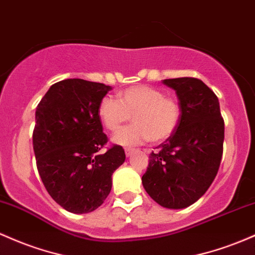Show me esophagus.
Returning <instances> with one entry per match:
<instances>
[{"label": "esophagus", "mask_w": 255, "mask_h": 255, "mask_svg": "<svg viewBox=\"0 0 255 255\" xmlns=\"http://www.w3.org/2000/svg\"><path fill=\"white\" fill-rule=\"evenodd\" d=\"M133 152H134V149H129V147H128V149H126V156H127V157H129Z\"/></svg>", "instance_id": "1"}]
</instances>
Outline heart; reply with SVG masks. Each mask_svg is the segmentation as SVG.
I'll return each mask as SVG.
<instances>
[{
	"label": "heart",
	"instance_id": "1",
	"mask_svg": "<svg viewBox=\"0 0 255 255\" xmlns=\"http://www.w3.org/2000/svg\"><path fill=\"white\" fill-rule=\"evenodd\" d=\"M98 116L110 132L116 133L132 117L134 123L114 136L122 146H135L150 140L162 142L178 129L181 106L156 87L136 85L119 92L117 100L104 97L98 106Z\"/></svg>",
	"mask_w": 255,
	"mask_h": 255
}]
</instances>
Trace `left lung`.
Instances as JSON below:
<instances>
[{
  "label": "left lung",
  "instance_id": "left-lung-1",
  "mask_svg": "<svg viewBox=\"0 0 255 255\" xmlns=\"http://www.w3.org/2000/svg\"><path fill=\"white\" fill-rule=\"evenodd\" d=\"M177 93L181 120L170 138L149 156L141 181L145 191L164 208L191 206L213 183L220 167L224 120L218 97L201 80H163Z\"/></svg>",
  "mask_w": 255,
  "mask_h": 255
}]
</instances>
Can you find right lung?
<instances>
[{
	"label": "right lung",
	"instance_id": "right-lung-1",
	"mask_svg": "<svg viewBox=\"0 0 255 255\" xmlns=\"http://www.w3.org/2000/svg\"><path fill=\"white\" fill-rule=\"evenodd\" d=\"M104 83L68 78L50 86L36 108L32 134L36 166L50 197L76 214L93 212L113 186V173L125 162L122 146L108 142L98 116Z\"/></svg>",
	"mask_w": 255,
	"mask_h": 255
}]
</instances>
